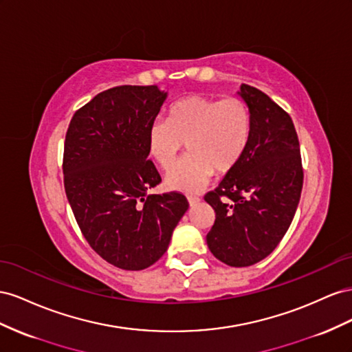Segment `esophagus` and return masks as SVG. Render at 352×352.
<instances>
[{"instance_id":"esophagus-1","label":"esophagus","mask_w":352,"mask_h":352,"mask_svg":"<svg viewBox=\"0 0 352 352\" xmlns=\"http://www.w3.org/2000/svg\"><path fill=\"white\" fill-rule=\"evenodd\" d=\"M187 200H188V205L190 206H195L200 202V199L197 196H187Z\"/></svg>"}]
</instances>
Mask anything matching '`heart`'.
Masks as SVG:
<instances>
[{
    "instance_id": "heart-1",
    "label": "heart",
    "mask_w": 352,
    "mask_h": 352,
    "mask_svg": "<svg viewBox=\"0 0 352 352\" xmlns=\"http://www.w3.org/2000/svg\"><path fill=\"white\" fill-rule=\"evenodd\" d=\"M252 118L242 98H215L193 94L178 100L168 110V119L148 126V155L168 169L186 142L188 155L165 177L170 190L195 193L204 188L214 173L223 175L243 157Z\"/></svg>"
}]
</instances>
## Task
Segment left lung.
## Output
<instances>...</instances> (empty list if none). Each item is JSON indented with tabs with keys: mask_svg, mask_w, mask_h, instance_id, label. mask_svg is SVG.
<instances>
[{
	"mask_svg": "<svg viewBox=\"0 0 352 352\" xmlns=\"http://www.w3.org/2000/svg\"><path fill=\"white\" fill-rule=\"evenodd\" d=\"M237 94L252 118L243 157L205 196L215 210L206 243L230 267H249L268 256L286 234L302 192V164L292 119L258 88Z\"/></svg>",
	"mask_w": 352,
	"mask_h": 352,
	"instance_id": "1",
	"label": "left lung"
}]
</instances>
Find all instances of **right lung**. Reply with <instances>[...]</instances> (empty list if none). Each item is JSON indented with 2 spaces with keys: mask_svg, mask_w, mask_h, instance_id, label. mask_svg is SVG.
<instances>
[{
  "mask_svg": "<svg viewBox=\"0 0 352 352\" xmlns=\"http://www.w3.org/2000/svg\"><path fill=\"white\" fill-rule=\"evenodd\" d=\"M168 97L156 85H122L97 94L70 120L65 190L84 237L122 270L155 264L188 209L179 193L148 195L160 183L147 160V133Z\"/></svg>",
  "mask_w": 352,
  "mask_h": 352,
  "instance_id": "right-lung-1",
  "label": "right lung"
}]
</instances>
